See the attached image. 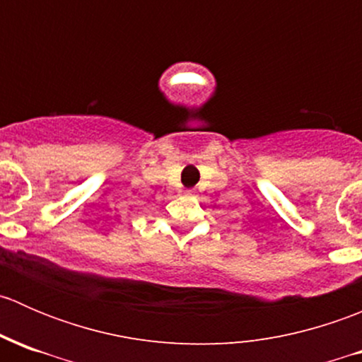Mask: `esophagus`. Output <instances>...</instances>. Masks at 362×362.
<instances>
[{"label":"esophagus","instance_id":"esophagus-1","mask_svg":"<svg viewBox=\"0 0 362 362\" xmlns=\"http://www.w3.org/2000/svg\"><path fill=\"white\" fill-rule=\"evenodd\" d=\"M184 194L189 196V198H192V196H194V191H192V189H187V191H184Z\"/></svg>","mask_w":362,"mask_h":362}]
</instances>
